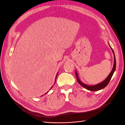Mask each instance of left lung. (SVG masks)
<instances>
[{"label": "left lung", "mask_w": 125, "mask_h": 125, "mask_svg": "<svg viewBox=\"0 0 125 125\" xmlns=\"http://www.w3.org/2000/svg\"><path fill=\"white\" fill-rule=\"evenodd\" d=\"M109 45L110 46V47L111 48V49L113 54H114V66H113V68H112V70H111V72H110V74L108 75V76L105 78V80H104L102 82H101L100 83H98L96 84V85H87V84L84 83H83L82 82V81L80 80L77 71L76 70L75 71V73H76V77H77V82H78V83H79L80 85L82 86H83V88H85L86 89L88 90V91H99V90L102 89L104 88H105V87L108 85L110 80H111V78L113 76V74H114V72L115 71V68H116L115 57L114 52V51H113V49L111 48V46H110L109 43Z\"/></svg>", "instance_id": "1"}]
</instances>
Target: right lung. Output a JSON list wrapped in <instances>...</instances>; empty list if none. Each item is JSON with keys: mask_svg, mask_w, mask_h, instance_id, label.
I'll use <instances>...</instances> for the list:
<instances>
[{"mask_svg": "<svg viewBox=\"0 0 125 125\" xmlns=\"http://www.w3.org/2000/svg\"><path fill=\"white\" fill-rule=\"evenodd\" d=\"M57 74H58V72H57V74H56V77H55V82H56V78H57ZM55 83L54 84V85H55ZM53 86H52V87L50 88V90H51V89L52 88H53ZM48 92H49V91H48L47 93H46L45 94H47Z\"/></svg>", "mask_w": 125, "mask_h": 125, "instance_id": "1", "label": "right lung"}]
</instances>
